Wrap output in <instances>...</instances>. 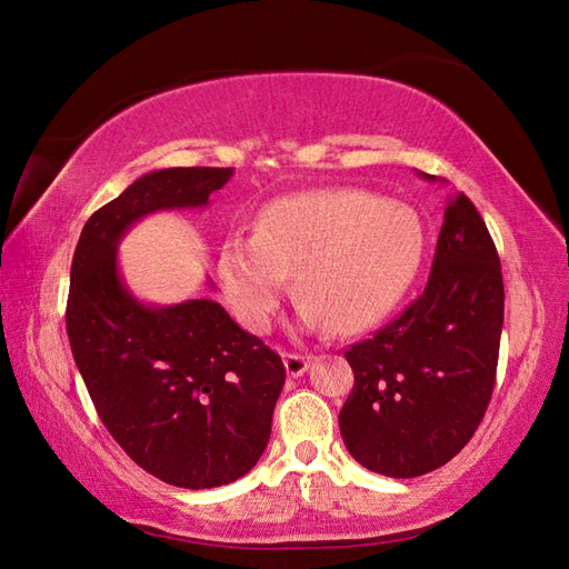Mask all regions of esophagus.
<instances>
[{
  "label": "esophagus",
  "instance_id": "1",
  "mask_svg": "<svg viewBox=\"0 0 569 569\" xmlns=\"http://www.w3.org/2000/svg\"><path fill=\"white\" fill-rule=\"evenodd\" d=\"M283 365H286L288 377L298 379V377H303V373L308 371L310 357H306V355H286V357H283Z\"/></svg>",
  "mask_w": 569,
  "mask_h": 569
}]
</instances>
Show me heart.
Wrapping results in <instances>:
<instances>
[{"instance_id": "heart-1", "label": "heart", "mask_w": 569, "mask_h": 569, "mask_svg": "<svg viewBox=\"0 0 569 569\" xmlns=\"http://www.w3.org/2000/svg\"><path fill=\"white\" fill-rule=\"evenodd\" d=\"M420 253L422 222L410 204L355 188L308 190L266 204L257 234L229 237L220 278L253 332L269 328L288 273L308 328L357 332L393 308Z\"/></svg>"}]
</instances>
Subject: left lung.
<instances>
[{"label":"left lung","mask_w":569,"mask_h":569,"mask_svg":"<svg viewBox=\"0 0 569 569\" xmlns=\"http://www.w3.org/2000/svg\"><path fill=\"white\" fill-rule=\"evenodd\" d=\"M501 328L497 247L471 200L452 192L426 291L345 352L355 371V389L340 410L349 455L393 479L450 462L487 413Z\"/></svg>","instance_id":"1"}]
</instances>
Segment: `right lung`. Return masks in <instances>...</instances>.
<instances>
[{"instance_id":"add662e5","label":"right lung","mask_w":569,"mask_h":569,"mask_svg":"<svg viewBox=\"0 0 569 569\" xmlns=\"http://www.w3.org/2000/svg\"><path fill=\"white\" fill-rule=\"evenodd\" d=\"M232 168H163L82 227L70 266L72 359L119 447L166 485L212 489L244 477L271 438L283 361L208 298L147 306L117 266L127 229L159 210L204 208Z\"/></svg>"}]
</instances>
